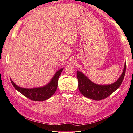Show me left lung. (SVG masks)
<instances>
[{"instance_id":"left-lung-1","label":"left lung","mask_w":133,"mask_h":133,"mask_svg":"<svg viewBox=\"0 0 133 133\" xmlns=\"http://www.w3.org/2000/svg\"><path fill=\"white\" fill-rule=\"evenodd\" d=\"M126 67L125 63L123 72L119 78L113 83L105 85H101L92 82L83 73L77 71L78 87L80 92L85 97L93 100L99 101L105 99L119 88L122 84L125 75Z\"/></svg>"}]
</instances>
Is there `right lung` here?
Segmentation results:
<instances>
[{
	"mask_svg": "<svg viewBox=\"0 0 133 133\" xmlns=\"http://www.w3.org/2000/svg\"><path fill=\"white\" fill-rule=\"evenodd\" d=\"M63 68L59 70L56 71L51 79L46 85L44 86L36 87V88L27 89L19 87L15 84L10 78L11 83L15 89L18 90L21 94L24 95L31 100L35 101H43L47 100L54 94L58 87V81Z\"/></svg>",
	"mask_w": 133,
	"mask_h": 133,
	"instance_id": "right-lung-1",
	"label": "right lung"
}]
</instances>
